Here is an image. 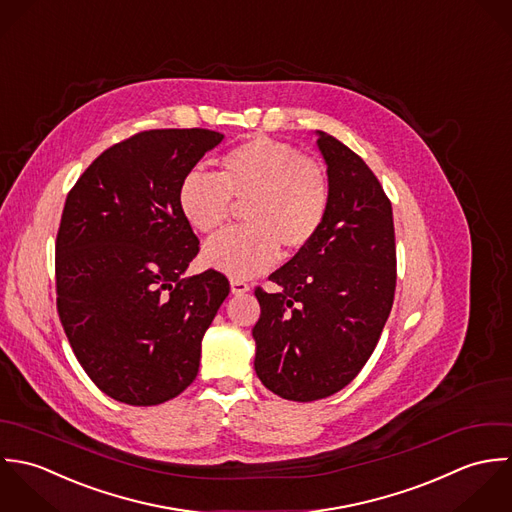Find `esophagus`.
<instances>
[{"mask_svg":"<svg viewBox=\"0 0 512 512\" xmlns=\"http://www.w3.org/2000/svg\"><path fill=\"white\" fill-rule=\"evenodd\" d=\"M249 283H245L243 279H231V293L233 295H245L249 291Z\"/></svg>","mask_w":512,"mask_h":512,"instance_id":"34e87169","label":"esophagus"}]
</instances>
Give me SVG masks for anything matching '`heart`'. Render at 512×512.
<instances>
[{
  "mask_svg": "<svg viewBox=\"0 0 512 512\" xmlns=\"http://www.w3.org/2000/svg\"><path fill=\"white\" fill-rule=\"evenodd\" d=\"M188 223L219 233L235 205H243L245 227L229 231L204 249V261L243 279L267 271L283 249L295 255L316 239L330 207L326 168L287 142L255 136L231 148L217 176L188 174L178 190Z\"/></svg>",
  "mask_w": 512,
  "mask_h": 512,
  "instance_id": "heart-1",
  "label": "heart"
}]
</instances>
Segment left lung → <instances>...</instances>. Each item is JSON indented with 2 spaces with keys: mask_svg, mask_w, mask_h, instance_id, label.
<instances>
[{
  "mask_svg": "<svg viewBox=\"0 0 512 512\" xmlns=\"http://www.w3.org/2000/svg\"><path fill=\"white\" fill-rule=\"evenodd\" d=\"M330 180L326 221L307 249L269 275L279 289H255V372L293 402L328 398L372 356L396 293L392 204L366 162L316 130Z\"/></svg>",
  "mask_w": 512,
  "mask_h": 512,
  "instance_id": "obj_1",
  "label": "left lung"
}]
</instances>
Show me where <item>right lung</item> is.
Listing matches in <instances>:
<instances>
[{
  "label": "right lung",
  "instance_id": "add662e5",
  "mask_svg": "<svg viewBox=\"0 0 512 512\" xmlns=\"http://www.w3.org/2000/svg\"><path fill=\"white\" fill-rule=\"evenodd\" d=\"M223 134L142 130L83 172L55 243L57 312L95 386L128 406H158L198 376L202 338L229 295L223 273L186 277L200 241L182 180Z\"/></svg>",
  "mask_w": 512,
  "mask_h": 512
}]
</instances>
